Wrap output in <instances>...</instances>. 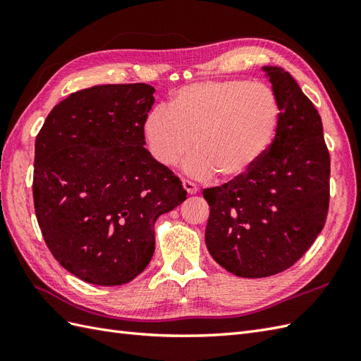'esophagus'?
Listing matches in <instances>:
<instances>
[{
	"instance_id": "1",
	"label": "esophagus",
	"mask_w": 361,
	"mask_h": 361,
	"mask_svg": "<svg viewBox=\"0 0 361 361\" xmlns=\"http://www.w3.org/2000/svg\"><path fill=\"white\" fill-rule=\"evenodd\" d=\"M181 185H183V188H185V190L188 194H190V195H194V194H197L198 192V188L194 185L192 181H189V180H183L181 181Z\"/></svg>"
}]
</instances>
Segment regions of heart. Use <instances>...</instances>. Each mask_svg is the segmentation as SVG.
<instances>
[{
    "label": "heart",
    "mask_w": 361,
    "mask_h": 361,
    "mask_svg": "<svg viewBox=\"0 0 361 361\" xmlns=\"http://www.w3.org/2000/svg\"><path fill=\"white\" fill-rule=\"evenodd\" d=\"M279 104L259 82L209 80L183 87L171 105L157 106L144 119L150 155L175 166L194 149L185 171L198 180L219 173L224 181L247 175L273 142Z\"/></svg>",
    "instance_id": "obj_1"
}]
</instances>
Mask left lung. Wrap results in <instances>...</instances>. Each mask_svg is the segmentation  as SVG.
<instances>
[{
	"instance_id": "left-lung-1",
	"label": "left lung",
	"mask_w": 361,
	"mask_h": 361,
	"mask_svg": "<svg viewBox=\"0 0 361 361\" xmlns=\"http://www.w3.org/2000/svg\"><path fill=\"white\" fill-rule=\"evenodd\" d=\"M279 104L274 140L239 180L203 190L209 255L240 278H267L293 265L315 242L329 211L331 157L323 122L296 80L264 66Z\"/></svg>"
}]
</instances>
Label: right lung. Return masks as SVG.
<instances>
[{
  "label": "right lung",
  "mask_w": 361,
  "mask_h": 361,
  "mask_svg": "<svg viewBox=\"0 0 361 361\" xmlns=\"http://www.w3.org/2000/svg\"><path fill=\"white\" fill-rule=\"evenodd\" d=\"M147 83L96 85L54 106L35 140L34 206L52 256L94 286L149 265L155 221L186 200L178 176L144 147Z\"/></svg>",
  "instance_id": "right-lung-1"
}]
</instances>
